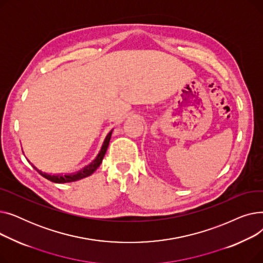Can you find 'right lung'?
Instances as JSON below:
<instances>
[{
    "label": "right lung",
    "instance_id": "obj_1",
    "mask_svg": "<svg viewBox=\"0 0 263 263\" xmlns=\"http://www.w3.org/2000/svg\"><path fill=\"white\" fill-rule=\"evenodd\" d=\"M110 135H112V132H109L108 135L106 136V139L104 141V144L101 148V151L100 154L98 155V157H97V159L89 165V166H87L86 168L82 170L81 172L77 173V174H72V175H65V176H51V175H48V174H45L41 171H38L36 167H34L41 176L45 177L46 179H48V180L52 181V182H55V183H66V182H73V181H77V180H80V179H83L85 177H88L90 176L97 168H98L100 166V164L102 163V160H103V157L106 153V149L108 147V143H109V140H110Z\"/></svg>",
    "mask_w": 263,
    "mask_h": 263
}]
</instances>
